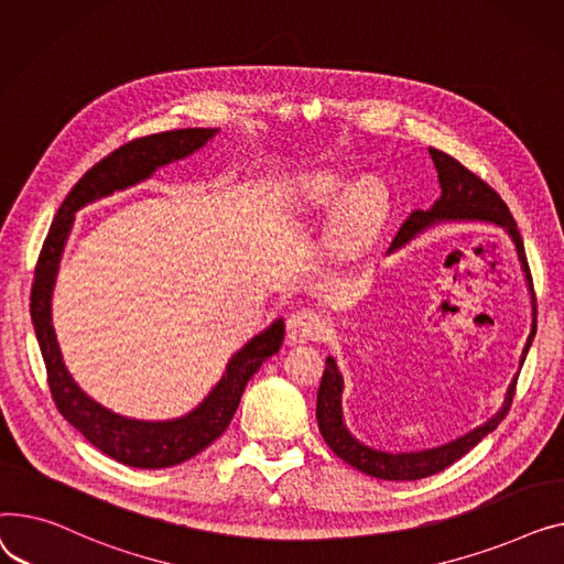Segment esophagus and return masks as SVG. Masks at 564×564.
Instances as JSON below:
<instances>
[{"label": "esophagus", "mask_w": 564, "mask_h": 564, "mask_svg": "<svg viewBox=\"0 0 564 564\" xmlns=\"http://www.w3.org/2000/svg\"><path fill=\"white\" fill-rule=\"evenodd\" d=\"M325 333V323L314 310H297L286 321V339L291 344L316 341Z\"/></svg>", "instance_id": "obj_1"}]
</instances>
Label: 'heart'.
Segmentation results:
<instances>
[{
    "mask_svg": "<svg viewBox=\"0 0 564 564\" xmlns=\"http://www.w3.org/2000/svg\"><path fill=\"white\" fill-rule=\"evenodd\" d=\"M312 200L316 205H333L344 193V182L333 175L316 177L310 186ZM389 212V191L376 177H364L355 182L341 197L339 209L333 220V237L337 246H355L369 239L382 225Z\"/></svg>",
    "mask_w": 564,
    "mask_h": 564,
    "instance_id": "obj_1",
    "label": "heart"
}]
</instances>
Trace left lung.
Returning <instances> with one entry per match:
<instances>
[{"label":"left lung","instance_id":"left-lung-1","mask_svg":"<svg viewBox=\"0 0 564 564\" xmlns=\"http://www.w3.org/2000/svg\"><path fill=\"white\" fill-rule=\"evenodd\" d=\"M430 156H433V161L437 165L442 197L430 212H414L403 223L401 231L391 241L389 252L408 243L416 235V231H421L425 225L435 223V220H444V218L491 220L496 225H503L510 231V237H512L519 259H521V267L525 271L528 286L533 289V278H531V269H528L521 235H519L517 223H514L508 205L501 200V195L496 193L478 173L469 171L465 163H459L455 156H451L437 148H430ZM535 327H538V310H535V293H533V329H531V337H528V341H525L521 364L525 361L528 348H531V344H533ZM517 378L512 380V384L508 389L503 410L499 414H494L485 425L471 430L469 435L459 437L451 444H444L440 448L393 455V453H382V451H373L369 446H364L348 433L344 425V419H341L344 380L337 371L335 359L327 357L323 380H321L318 395H316V421H318V430H321L325 444L333 448V453L337 457H341L352 469L367 474V476H373V478H382V480H419V478H427V476L440 474L446 467H451L453 462H457L462 455H467L485 435H489L491 430L506 419V414L510 412L512 399H514V391H517Z\"/></svg>","mask_w":564,"mask_h":564}]
</instances>
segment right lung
<instances>
[{
  "mask_svg": "<svg viewBox=\"0 0 564 564\" xmlns=\"http://www.w3.org/2000/svg\"><path fill=\"white\" fill-rule=\"evenodd\" d=\"M214 134L216 129L161 131V134L129 141L107 154L102 161H97L73 186V191L65 195L39 254L36 271H33L29 310L43 352L52 401L63 419L75 425L95 448L122 462L127 467H175L216 442L225 433L231 416H235L248 380L257 373L261 361H267L280 350L284 339V323L275 321L267 333L257 335L231 357L223 380L214 387L200 408H195L191 414L177 421L163 423L131 421L97 405L73 382L70 373L65 371L61 361L50 316V297L58 269V257L65 239H68L75 212L93 203L95 197L109 195L116 188H124L150 177L159 165L191 154L193 150L205 145Z\"/></svg>",
  "mask_w": 564,
  "mask_h": 564,
  "instance_id": "1",
  "label": "right lung"
}]
</instances>
